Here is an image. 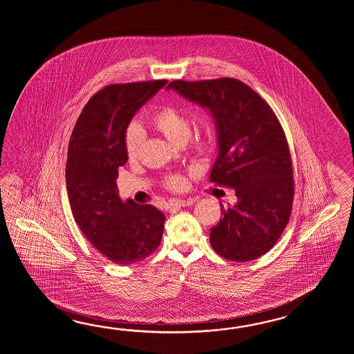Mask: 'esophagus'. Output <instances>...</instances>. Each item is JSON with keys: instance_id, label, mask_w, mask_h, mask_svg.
<instances>
[{"instance_id": "34e87169", "label": "esophagus", "mask_w": 354, "mask_h": 354, "mask_svg": "<svg viewBox=\"0 0 354 354\" xmlns=\"http://www.w3.org/2000/svg\"><path fill=\"white\" fill-rule=\"evenodd\" d=\"M194 203L192 198H187V200H182V198H176V200H171L169 201V206L171 207H185V206H189Z\"/></svg>"}]
</instances>
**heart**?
Wrapping results in <instances>:
<instances>
[{
	"instance_id": "heart-1",
	"label": "heart",
	"mask_w": 354,
	"mask_h": 354,
	"mask_svg": "<svg viewBox=\"0 0 354 354\" xmlns=\"http://www.w3.org/2000/svg\"><path fill=\"white\" fill-rule=\"evenodd\" d=\"M151 124L162 136L176 145L189 143L197 156H210L214 148V134L210 129H201L191 134V120L186 113L174 106H162L151 116ZM143 131L136 125L127 129L124 136V149L129 160H136L143 145ZM165 187L171 191H183L188 186L187 178L180 174H168L163 180Z\"/></svg>"
}]
</instances>
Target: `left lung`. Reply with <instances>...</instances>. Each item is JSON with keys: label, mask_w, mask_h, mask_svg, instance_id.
I'll return each instance as SVG.
<instances>
[{"label": "left lung", "mask_w": 354, "mask_h": 354, "mask_svg": "<svg viewBox=\"0 0 354 354\" xmlns=\"http://www.w3.org/2000/svg\"><path fill=\"white\" fill-rule=\"evenodd\" d=\"M168 88L214 115L220 151L210 180L234 188L238 197L232 207L220 203L221 218L210 229L211 247L233 262L263 256L288 224L295 195L291 153L276 113L236 78L174 80Z\"/></svg>", "instance_id": "obj_1"}]
</instances>
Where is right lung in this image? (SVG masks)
Listing matches in <instances>:
<instances>
[{"instance_id":"obj_1","label":"right lung","mask_w":354,"mask_h":354,"mask_svg":"<svg viewBox=\"0 0 354 354\" xmlns=\"http://www.w3.org/2000/svg\"><path fill=\"white\" fill-rule=\"evenodd\" d=\"M166 80L113 83L83 107L68 145L66 182L72 214L83 235L113 263H136L160 244L165 214L133 200L122 203L116 178L127 163L124 136L134 113Z\"/></svg>"}]
</instances>
